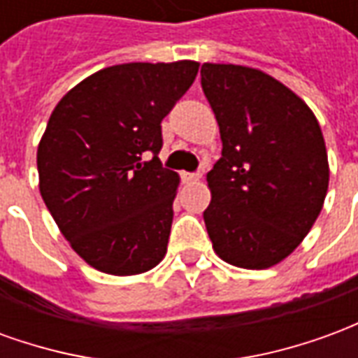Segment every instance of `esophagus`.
Segmentation results:
<instances>
[{"instance_id":"esophagus-1","label":"esophagus","mask_w":358,"mask_h":358,"mask_svg":"<svg viewBox=\"0 0 358 358\" xmlns=\"http://www.w3.org/2000/svg\"><path fill=\"white\" fill-rule=\"evenodd\" d=\"M182 178H184V182L199 180V178H201V172H182Z\"/></svg>"}]
</instances>
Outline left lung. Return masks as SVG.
<instances>
[{
	"label": "left lung",
	"mask_w": 358,
	"mask_h": 358,
	"mask_svg": "<svg viewBox=\"0 0 358 358\" xmlns=\"http://www.w3.org/2000/svg\"><path fill=\"white\" fill-rule=\"evenodd\" d=\"M201 86L222 140L203 213L213 249L234 266L270 268L322 210L330 180L322 130L307 103L263 71L205 63Z\"/></svg>",
	"instance_id": "left-lung-1"
}]
</instances>
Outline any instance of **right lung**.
Listing matches in <instances>:
<instances>
[{
    "label": "right lung",
    "mask_w": 358,
    "mask_h": 358,
    "mask_svg": "<svg viewBox=\"0 0 358 358\" xmlns=\"http://www.w3.org/2000/svg\"><path fill=\"white\" fill-rule=\"evenodd\" d=\"M197 71L195 61L107 66L51 113L38 145L40 194L90 266L134 276L163 261L180 178L157 157L161 120Z\"/></svg>",
    "instance_id": "obj_1"
}]
</instances>
